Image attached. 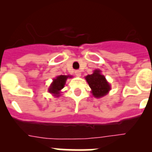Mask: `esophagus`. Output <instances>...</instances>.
<instances>
[{
	"label": "esophagus",
	"mask_w": 152,
	"mask_h": 152,
	"mask_svg": "<svg viewBox=\"0 0 152 152\" xmlns=\"http://www.w3.org/2000/svg\"><path fill=\"white\" fill-rule=\"evenodd\" d=\"M75 73V75H76L77 77H80V75H81V73H80V71H76Z\"/></svg>",
	"instance_id": "obj_1"
}]
</instances>
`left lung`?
Wrapping results in <instances>:
<instances>
[{"instance_id": "1", "label": "left lung", "mask_w": 152, "mask_h": 152, "mask_svg": "<svg viewBox=\"0 0 152 152\" xmlns=\"http://www.w3.org/2000/svg\"><path fill=\"white\" fill-rule=\"evenodd\" d=\"M85 79L91 88V93L94 97H102L110 91V85L106 80L104 75H101L100 70H95L92 75L86 76Z\"/></svg>"}]
</instances>
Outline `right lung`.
Returning a JSON list of instances; mask_svg holds the SVG:
<instances>
[{"instance_id":"add662e5","label":"right lung","mask_w":152,"mask_h":152,"mask_svg":"<svg viewBox=\"0 0 152 152\" xmlns=\"http://www.w3.org/2000/svg\"><path fill=\"white\" fill-rule=\"evenodd\" d=\"M68 77H72V76L59 75V76H58L56 78L53 79V81H52L49 88V92L54 94L53 96H59L61 90L64 87L67 78H68Z\"/></svg>"}]
</instances>
